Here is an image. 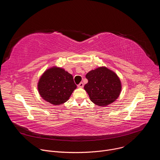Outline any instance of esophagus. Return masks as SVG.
<instances>
[{
    "label": "esophagus",
    "instance_id": "esophagus-1",
    "mask_svg": "<svg viewBox=\"0 0 160 160\" xmlns=\"http://www.w3.org/2000/svg\"><path fill=\"white\" fill-rule=\"evenodd\" d=\"M83 87V83L82 82H80L78 85V87L79 88H82Z\"/></svg>",
    "mask_w": 160,
    "mask_h": 160
}]
</instances>
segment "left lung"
<instances>
[{
	"label": "left lung",
	"instance_id": "8db88e82",
	"mask_svg": "<svg viewBox=\"0 0 160 160\" xmlns=\"http://www.w3.org/2000/svg\"><path fill=\"white\" fill-rule=\"evenodd\" d=\"M88 83L84 89L90 101L99 106H106L115 102L122 90L120 78L105 66L90 71L85 76Z\"/></svg>",
	"mask_w": 160,
	"mask_h": 160
}]
</instances>
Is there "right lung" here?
Returning <instances> with one entry per match:
<instances>
[{
  "instance_id": "1",
  "label": "right lung",
  "mask_w": 160,
  "mask_h": 160,
  "mask_svg": "<svg viewBox=\"0 0 160 160\" xmlns=\"http://www.w3.org/2000/svg\"><path fill=\"white\" fill-rule=\"evenodd\" d=\"M37 88L43 100L57 106L69 99L77 85L70 73L62 68L52 66L41 75Z\"/></svg>"
}]
</instances>
